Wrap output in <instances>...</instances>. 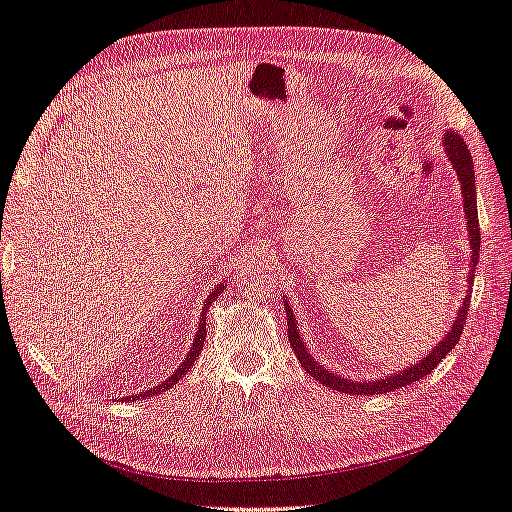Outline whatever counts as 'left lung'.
I'll use <instances>...</instances> for the list:
<instances>
[{"label": "left lung", "instance_id": "8db88e82", "mask_svg": "<svg viewBox=\"0 0 512 512\" xmlns=\"http://www.w3.org/2000/svg\"><path fill=\"white\" fill-rule=\"evenodd\" d=\"M442 147L446 151V158L451 162L453 170L457 173L459 179V188L463 196V213H466V228H468V239H470V271H468V290L466 297H463L455 320L451 322V329L446 331V335L440 339V342L429 350L427 356H423L421 361H416L414 365L395 371V374L382 376L376 380H350L344 376H337L333 371H329L324 365H320L312 352L307 350L303 335L299 331L297 318L292 314V305L288 297H284V309H286V318H288V339L294 354L299 356L301 367L307 371L309 376L316 378L318 382L327 384L329 389L339 391V393H348V395H380V393H389L395 389H401V386H408L416 380L425 378L431 374L433 369L438 367V363L444 359V356L455 348L459 342L463 324H466L468 318V307H470V297H472V284H474V271H476V262H478V252H480V226H478V209H476V181H474V162L468 151V145L463 143V138L457 132H444L442 134Z\"/></svg>", "mask_w": 512, "mask_h": 512}]
</instances>
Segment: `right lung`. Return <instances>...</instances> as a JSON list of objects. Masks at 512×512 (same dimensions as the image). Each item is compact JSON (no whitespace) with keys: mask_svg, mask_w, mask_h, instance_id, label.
I'll list each match as a JSON object with an SVG mask.
<instances>
[{"mask_svg":"<svg viewBox=\"0 0 512 512\" xmlns=\"http://www.w3.org/2000/svg\"><path fill=\"white\" fill-rule=\"evenodd\" d=\"M228 282H230V280H222L218 286H215V288L209 292V297L205 299V307H203V312H200V322H198V329H196V335H194V344H192V348L188 350V354H185L183 363H181L164 382H160L158 386H153V389H149V391H145V393H141V395L121 397V401H136V399H147V397H151V395L166 393V391L173 389V386H175L185 374H188V371H190L192 365H194V361L198 359L200 350H203V344H205V337H207V312H209V307H211V303L218 301V297L224 292V288H226ZM117 401H119V399H117Z\"/></svg>","mask_w":512,"mask_h":512,"instance_id":"add662e5","label":"right lung"}]
</instances>
